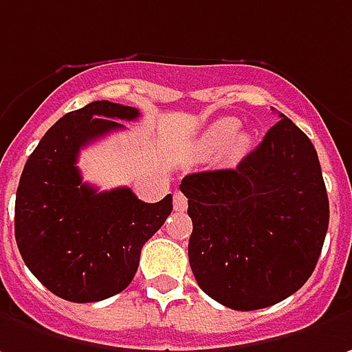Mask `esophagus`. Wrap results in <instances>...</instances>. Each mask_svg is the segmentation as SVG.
Here are the masks:
<instances>
[{
    "label": "esophagus",
    "instance_id": "obj_1",
    "mask_svg": "<svg viewBox=\"0 0 352 352\" xmlns=\"http://www.w3.org/2000/svg\"><path fill=\"white\" fill-rule=\"evenodd\" d=\"M173 206H175L177 212H185V210H187V206H188L187 197H185V195H183L181 190H177V192H175V199H173Z\"/></svg>",
    "mask_w": 352,
    "mask_h": 352
}]
</instances>
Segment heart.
Listing matches in <instances>:
<instances>
[{
  "mask_svg": "<svg viewBox=\"0 0 352 352\" xmlns=\"http://www.w3.org/2000/svg\"><path fill=\"white\" fill-rule=\"evenodd\" d=\"M239 120L234 116H224L214 120L200 136L202 152H216L226 146V155L230 162H237L248 153L251 146V136L248 132H239Z\"/></svg>",
  "mask_w": 352,
  "mask_h": 352,
  "instance_id": "1",
  "label": "heart"
}]
</instances>
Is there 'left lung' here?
<instances>
[{
    "instance_id": "left-lung-1",
    "label": "left lung",
    "mask_w": 352,
    "mask_h": 352,
    "mask_svg": "<svg viewBox=\"0 0 352 352\" xmlns=\"http://www.w3.org/2000/svg\"><path fill=\"white\" fill-rule=\"evenodd\" d=\"M192 234L188 263L199 286L239 311L269 308L306 285L329 226L318 152L280 115L236 169L181 181Z\"/></svg>"
}]
</instances>
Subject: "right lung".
I'll use <instances>...</instances> for the list:
<instances>
[{
  "mask_svg": "<svg viewBox=\"0 0 352 352\" xmlns=\"http://www.w3.org/2000/svg\"><path fill=\"white\" fill-rule=\"evenodd\" d=\"M134 107L93 101L64 115L29 155L15 199V239L25 265L52 294L99 302L122 292L138 271L144 243L173 210V197L144 202L128 187L97 190L78 169L81 148L116 120H134Z\"/></svg>",
  "mask_w": 352,
  "mask_h": 352,
  "instance_id": "add662e5",
  "label": "right lung"
}]
</instances>
